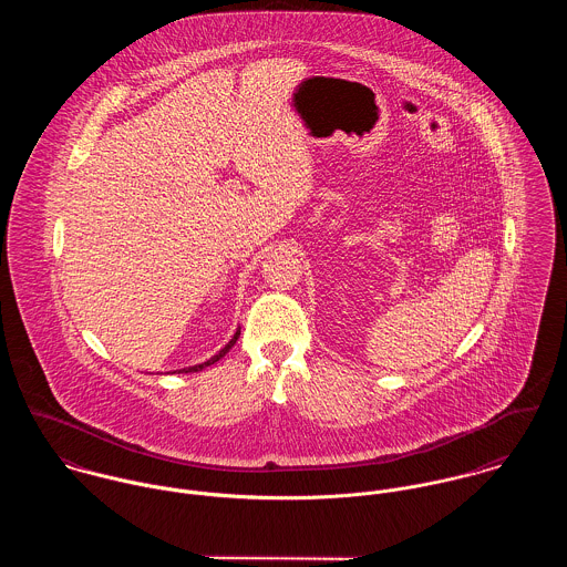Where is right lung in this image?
Here are the masks:
<instances>
[{"label":"right lung","instance_id":"obj_1","mask_svg":"<svg viewBox=\"0 0 567 567\" xmlns=\"http://www.w3.org/2000/svg\"><path fill=\"white\" fill-rule=\"evenodd\" d=\"M238 338H240V327L236 329L234 338H231V340H229V342H227V344H225V347H223V349H220L216 355H212L207 362H203V364H194V367H187V369H178V371H174V373H198V371H203L205 367H212L214 362H218L220 358H225V355L229 353V349L236 344V340H238Z\"/></svg>","mask_w":567,"mask_h":567}]
</instances>
